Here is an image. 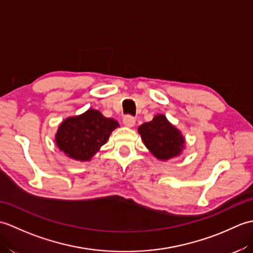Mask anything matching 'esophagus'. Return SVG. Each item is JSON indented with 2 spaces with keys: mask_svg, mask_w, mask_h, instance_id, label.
<instances>
[{
  "mask_svg": "<svg viewBox=\"0 0 253 253\" xmlns=\"http://www.w3.org/2000/svg\"><path fill=\"white\" fill-rule=\"evenodd\" d=\"M135 122H136L135 117L131 116V115H126V116H124V118H123V123L125 124L126 126H129V127H132L133 125H135Z\"/></svg>",
  "mask_w": 253,
  "mask_h": 253,
  "instance_id": "1",
  "label": "esophagus"
}]
</instances>
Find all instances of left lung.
Instances as JSON below:
<instances>
[{
  "mask_svg": "<svg viewBox=\"0 0 253 253\" xmlns=\"http://www.w3.org/2000/svg\"><path fill=\"white\" fill-rule=\"evenodd\" d=\"M138 131L146 147L159 160L177 157L184 148V138L164 115H157L151 122L142 124Z\"/></svg>",
  "mask_w": 253,
  "mask_h": 253,
  "instance_id": "left-lung-1",
  "label": "left lung"
}]
</instances>
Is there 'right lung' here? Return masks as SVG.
<instances>
[{
  "label": "right lung",
  "mask_w": 253,
  "mask_h": 253,
  "mask_svg": "<svg viewBox=\"0 0 253 253\" xmlns=\"http://www.w3.org/2000/svg\"><path fill=\"white\" fill-rule=\"evenodd\" d=\"M118 126L115 120L90 109L83 115L69 117L61 124L56 144L69 158L88 161L106 143L111 132Z\"/></svg>",
  "instance_id": "add662e5"
}]
</instances>
